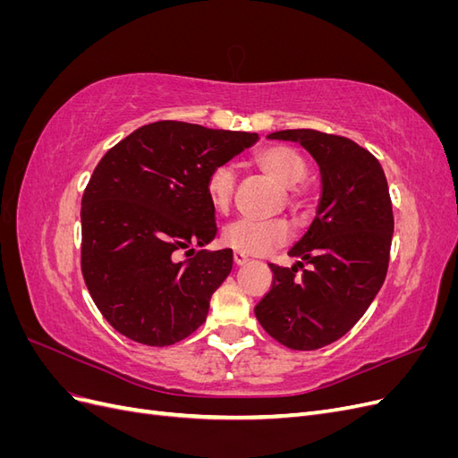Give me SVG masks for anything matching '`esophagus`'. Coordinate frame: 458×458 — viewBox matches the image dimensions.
Masks as SVG:
<instances>
[{"label": "esophagus", "mask_w": 458, "mask_h": 458, "mask_svg": "<svg viewBox=\"0 0 458 458\" xmlns=\"http://www.w3.org/2000/svg\"><path fill=\"white\" fill-rule=\"evenodd\" d=\"M233 259H234V263H237V266H244V263L248 261V256H244L242 252H234Z\"/></svg>", "instance_id": "obj_1"}]
</instances>
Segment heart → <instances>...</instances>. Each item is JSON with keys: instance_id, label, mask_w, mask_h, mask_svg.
I'll return each instance as SVG.
<instances>
[{"instance_id": "heart-1", "label": "heart", "mask_w": 458, "mask_h": 458, "mask_svg": "<svg viewBox=\"0 0 458 458\" xmlns=\"http://www.w3.org/2000/svg\"><path fill=\"white\" fill-rule=\"evenodd\" d=\"M256 164L276 183L290 187V200L294 206L303 202V191L294 187L308 174V162L301 152L288 145H271L256 155ZM234 172L231 165H217L206 179V191L217 210H225L233 200ZM290 239V227L283 219H237L224 229V242L233 250L261 256L279 248Z\"/></svg>"}]
</instances>
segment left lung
Listing matches in <instances>:
<instances>
[{
    "instance_id": "obj_1",
    "label": "left lung",
    "mask_w": 458,
    "mask_h": 458,
    "mask_svg": "<svg viewBox=\"0 0 458 458\" xmlns=\"http://www.w3.org/2000/svg\"><path fill=\"white\" fill-rule=\"evenodd\" d=\"M267 137L310 152L321 172V199L308 233L288 252L300 261L269 263L273 284L254 311L276 342L311 352L342 338L384 284L394 237L390 191L380 162L348 137L317 130ZM303 265L310 267L298 277Z\"/></svg>"
}]
</instances>
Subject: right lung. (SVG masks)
<instances>
[{
    "mask_svg": "<svg viewBox=\"0 0 458 458\" xmlns=\"http://www.w3.org/2000/svg\"><path fill=\"white\" fill-rule=\"evenodd\" d=\"M258 140L162 120L130 133L97 164L81 199V273L120 335L162 348L206 321L233 250H200L189 260L176 252L214 241L206 179Z\"/></svg>",
    "mask_w": 458,
    "mask_h": 458,
    "instance_id": "right-lung-1",
    "label": "right lung"
}]
</instances>
